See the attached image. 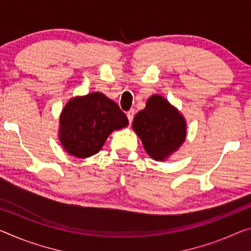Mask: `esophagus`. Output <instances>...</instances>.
Here are the masks:
<instances>
[{"instance_id": "obj_1", "label": "esophagus", "mask_w": 251, "mask_h": 251, "mask_svg": "<svg viewBox=\"0 0 251 251\" xmlns=\"http://www.w3.org/2000/svg\"><path fill=\"white\" fill-rule=\"evenodd\" d=\"M126 117H128V120H129V122H130V123L132 122V120H133V117H134V110H133V109L129 110L128 112H126Z\"/></svg>"}]
</instances>
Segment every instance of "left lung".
Listing matches in <instances>:
<instances>
[{
    "label": "left lung",
    "instance_id": "1",
    "mask_svg": "<svg viewBox=\"0 0 251 251\" xmlns=\"http://www.w3.org/2000/svg\"><path fill=\"white\" fill-rule=\"evenodd\" d=\"M132 128L150 157L164 160L186 137L184 118L160 95L148 99L146 107L134 117Z\"/></svg>",
    "mask_w": 251,
    "mask_h": 251
}]
</instances>
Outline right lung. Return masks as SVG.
Masks as SVG:
<instances>
[{
    "label": "right lung",
    "instance_id": "1",
    "mask_svg": "<svg viewBox=\"0 0 251 251\" xmlns=\"http://www.w3.org/2000/svg\"><path fill=\"white\" fill-rule=\"evenodd\" d=\"M128 123L117 103L96 92L72 100L64 107L59 139L71 155L91 157L100 151L113 130L125 128Z\"/></svg>",
    "mask_w": 251,
    "mask_h": 251
}]
</instances>
